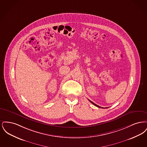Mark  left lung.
I'll return each mask as SVG.
<instances>
[{
	"label": "left lung",
	"mask_w": 147,
	"mask_h": 147,
	"mask_svg": "<svg viewBox=\"0 0 147 147\" xmlns=\"http://www.w3.org/2000/svg\"><path fill=\"white\" fill-rule=\"evenodd\" d=\"M88 100L90 101V102H91V103L93 104V105H95V106H97V107H99V108H102V109H105L104 107H100V106H98V105H96V104H94V102H92V101H91L90 100H89L88 99ZM106 108H108V107H105V109H106Z\"/></svg>",
	"instance_id": "obj_1"
}]
</instances>
